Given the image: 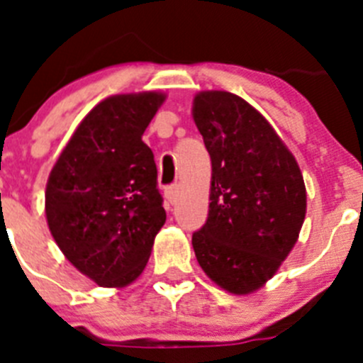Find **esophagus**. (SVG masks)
<instances>
[{
  "mask_svg": "<svg viewBox=\"0 0 363 363\" xmlns=\"http://www.w3.org/2000/svg\"><path fill=\"white\" fill-rule=\"evenodd\" d=\"M165 198L169 203H174V201L178 200V187H176V185H169V187L165 189Z\"/></svg>",
  "mask_w": 363,
  "mask_h": 363,
  "instance_id": "34e87169",
  "label": "esophagus"
}]
</instances>
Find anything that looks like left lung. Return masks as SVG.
<instances>
[{"mask_svg": "<svg viewBox=\"0 0 363 363\" xmlns=\"http://www.w3.org/2000/svg\"><path fill=\"white\" fill-rule=\"evenodd\" d=\"M192 116L213 165L209 214L192 247L214 284L249 294L296 243L307 207L303 176L269 121L240 96L200 92Z\"/></svg>", "mask_w": 363, "mask_h": 363, "instance_id": "obj_1", "label": "left lung"}]
</instances>
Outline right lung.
Returning a JSON list of instances; mask_svg holds the SVG:
<instances>
[{
  "mask_svg": "<svg viewBox=\"0 0 363 363\" xmlns=\"http://www.w3.org/2000/svg\"><path fill=\"white\" fill-rule=\"evenodd\" d=\"M163 99L158 92L104 99L47 182L45 213L57 247L101 287L136 280L165 223L154 154L142 140Z\"/></svg>",
  "mask_w": 363,
  "mask_h": 363,
  "instance_id": "right-lung-1",
  "label": "right lung"
}]
</instances>
